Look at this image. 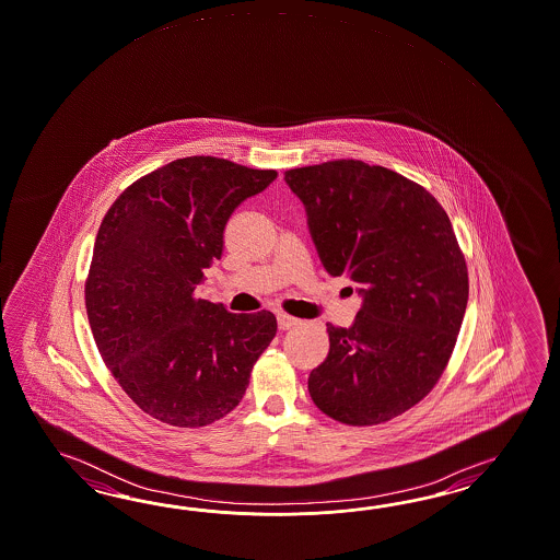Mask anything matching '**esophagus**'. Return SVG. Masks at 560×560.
Segmentation results:
<instances>
[{"label":"esophagus","instance_id":"obj_1","mask_svg":"<svg viewBox=\"0 0 560 560\" xmlns=\"http://www.w3.org/2000/svg\"><path fill=\"white\" fill-rule=\"evenodd\" d=\"M298 324H300L298 317H291V315L283 314V312L277 314V326H279V329H291L293 326H298Z\"/></svg>","mask_w":560,"mask_h":560}]
</instances>
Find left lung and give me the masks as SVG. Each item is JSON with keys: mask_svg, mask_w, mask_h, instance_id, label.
I'll use <instances>...</instances> for the list:
<instances>
[{"mask_svg": "<svg viewBox=\"0 0 560 560\" xmlns=\"http://www.w3.org/2000/svg\"><path fill=\"white\" fill-rule=\"evenodd\" d=\"M285 182L324 269L362 298L350 328L328 324L310 395L340 423L390 421L431 393L464 322L467 267L450 217L419 184L358 160L295 167Z\"/></svg>", "mask_w": 560, "mask_h": 560, "instance_id": "8db88e82", "label": "left lung"}]
</instances>
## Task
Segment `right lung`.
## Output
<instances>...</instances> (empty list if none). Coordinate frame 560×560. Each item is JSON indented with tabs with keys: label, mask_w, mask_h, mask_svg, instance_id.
I'll use <instances>...</instances> for the list:
<instances>
[{
	"label": "right lung",
	"mask_w": 560,
	"mask_h": 560,
	"mask_svg": "<svg viewBox=\"0 0 560 560\" xmlns=\"http://www.w3.org/2000/svg\"><path fill=\"white\" fill-rule=\"evenodd\" d=\"M275 178L182 158L137 179L101 222L84 285L89 324L110 374L162 423L194 429L229 415L277 334L271 312L231 314L196 298L232 212Z\"/></svg>",
	"instance_id": "obj_1"
}]
</instances>
